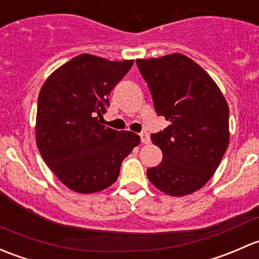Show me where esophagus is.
Listing matches in <instances>:
<instances>
[{"label": "esophagus", "mask_w": 259, "mask_h": 259, "mask_svg": "<svg viewBox=\"0 0 259 259\" xmlns=\"http://www.w3.org/2000/svg\"><path fill=\"white\" fill-rule=\"evenodd\" d=\"M140 139H141V143H143V144L150 143V137H149V134L146 132L140 133Z\"/></svg>", "instance_id": "obj_1"}]
</instances>
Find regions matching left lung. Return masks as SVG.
I'll use <instances>...</instances> for the list:
<instances>
[{"label":"left lung","mask_w":259,"mask_h":259,"mask_svg":"<svg viewBox=\"0 0 259 259\" xmlns=\"http://www.w3.org/2000/svg\"><path fill=\"white\" fill-rule=\"evenodd\" d=\"M155 109L170 121L151 135L162 161L148 179L166 195H190L205 186L219 167L230 141L228 104L203 68L180 53L137 59Z\"/></svg>","instance_id":"1"}]
</instances>
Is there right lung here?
<instances>
[{"label":"right lung","mask_w":259,"mask_h":259,"mask_svg":"<svg viewBox=\"0 0 259 259\" xmlns=\"http://www.w3.org/2000/svg\"><path fill=\"white\" fill-rule=\"evenodd\" d=\"M133 63L79 54L57 68L40 88L38 150L72 191L94 194L108 189L118 179L122 160L140 143L135 133L100 124L108 95Z\"/></svg>","instance_id":"1"}]
</instances>
